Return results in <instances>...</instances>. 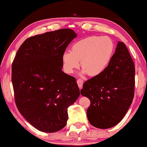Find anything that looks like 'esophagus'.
I'll use <instances>...</instances> for the list:
<instances>
[{
	"mask_svg": "<svg viewBox=\"0 0 147 147\" xmlns=\"http://www.w3.org/2000/svg\"><path fill=\"white\" fill-rule=\"evenodd\" d=\"M76 82H77V84H78V87H79L80 89H81L82 88L83 84H84L83 80H82V79H78V80H77Z\"/></svg>",
	"mask_w": 147,
	"mask_h": 147,
	"instance_id": "34e87169",
	"label": "esophagus"
}]
</instances>
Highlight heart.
Returning <instances> with one entry per match:
<instances>
[{
  "mask_svg": "<svg viewBox=\"0 0 147 147\" xmlns=\"http://www.w3.org/2000/svg\"><path fill=\"white\" fill-rule=\"evenodd\" d=\"M114 45L107 36H92L86 37L74 43L71 51L62 54L63 67L67 73H73L80 66L82 73L94 76L102 73L109 63L113 54Z\"/></svg>",
  "mask_w": 147,
  "mask_h": 147,
  "instance_id": "b5f03b06",
  "label": "heart"
}]
</instances>
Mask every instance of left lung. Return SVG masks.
<instances>
[{
    "label": "left lung",
    "mask_w": 147,
    "mask_h": 147,
    "mask_svg": "<svg viewBox=\"0 0 147 147\" xmlns=\"http://www.w3.org/2000/svg\"><path fill=\"white\" fill-rule=\"evenodd\" d=\"M135 65L127 47L119 41L102 73L86 81L80 93L90 100L87 116L91 125L106 129L117 124L132 102Z\"/></svg>",
    "instance_id": "8db88e82"
}]
</instances>
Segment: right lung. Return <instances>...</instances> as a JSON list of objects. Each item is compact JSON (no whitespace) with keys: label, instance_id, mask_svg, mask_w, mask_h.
Here are the masks:
<instances>
[{"label":"right lung","instance_id":"right-lung-1","mask_svg":"<svg viewBox=\"0 0 147 147\" xmlns=\"http://www.w3.org/2000/svg\"><path fill=\"white\" fill-rule=\"evenodd\" d=\"M76 34L59 29L28 38L17 52L11 81L17 108L38 130L56 132L65 127L67 108L80 96L74 77L62 71V54Z\"/></svg>","mask_w":147,"mask_h":147}]
</instances>
